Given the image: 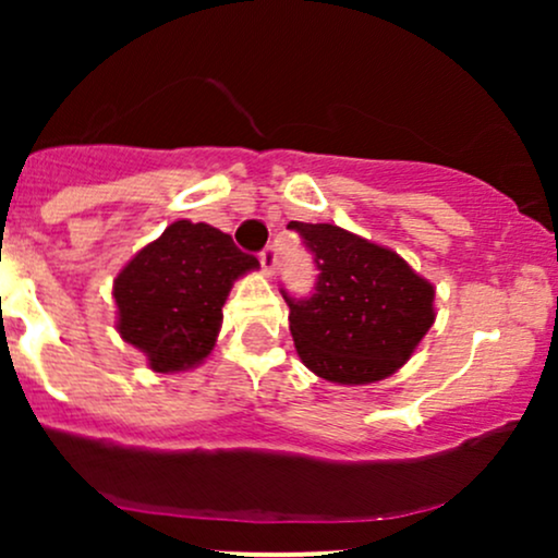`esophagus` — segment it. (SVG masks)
Listing matches in <instances>:
<instances>
[{
    "label": "esophagus",
    "mask_w": 558,
    "mask_h": 558,
    "mask_svg": "<svg viewBox=\"0 0 558 558\" xmlns=\"http://www.w3.org/2000/svg\"><path fill=\"white\" fill-rule=\"evenodd\" d=\"M259 265H262V272H265L267 278H270V275L275 272V265H278V252H275L272 246H267L265 252L259 254Z\"/></svg>",
    "instance_id": "34e87169"
}]
</instances>
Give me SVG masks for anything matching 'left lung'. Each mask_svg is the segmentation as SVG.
<instances>
[{"instance_id": "1", "label": "left lung", "mask_w": 558, "mask_h": 558, "mask_svg": "<svg viewBox=\"0 0 558 558\" xmlns=\"http://www.w3.org/2000/svg\"><path fill=\"white\" fill-rule=\"evenodd\" d=\"M317 265L315 293L286 291L301 362L338 386H367L407 364L435 323V288L399 254L330 226L288 222Z\"/></svg>"}]
</instances>
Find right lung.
I'll return each instance as SVG.
<instances>
[{"label":"right lung","instance_id":"right-lung-1","mask_svg":"<svg viewBox=\"0 0 558 558\" xmlns=\"http://www.w3.org/2000/svg\"><path fill=\"white\" fill-rule=\"evenodd\" d=\"M233 239L207 222L178 220L146 243L112 286L118 332L155 373H183L209 356L233 280L257 270Z\"/></svg>","mask_w":558,"mask_h":558}]
</instances>
